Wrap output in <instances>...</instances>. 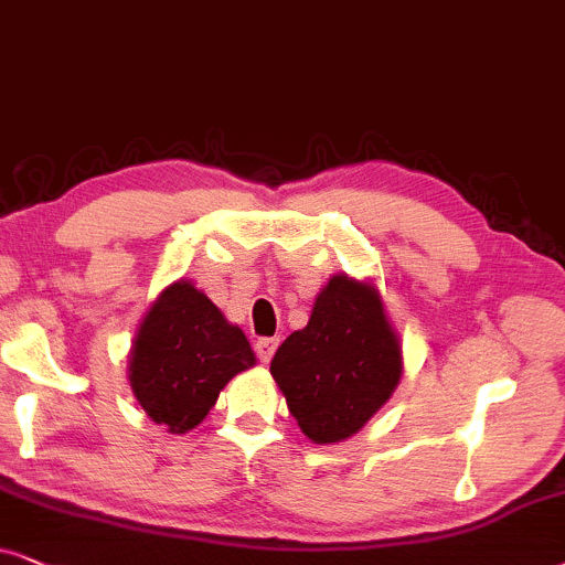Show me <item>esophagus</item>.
I'll list each match as a JSON object with an SVG mask.
<instances>
[{
	"mask_svg": "<svg viewBox=\"0 0 565 565\" xmlns=\"http://www.w3.org/2000/svg\"><path fill=\"white\" fill-rule=\"evenodd\" d=\"M276 349H278V338H258V341H255V353H258L263 364H268V361L274 359Z\"/></svg>",
	"mask_w": 565,
	"mask_h": 565,
	"instance_id": "34e87169",
	"label": "esophagus"
}]
</instances>
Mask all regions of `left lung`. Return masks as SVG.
Wrapping results in <instances>:
<instances>
[{"instance_id":"left-lung-1","label":"left lung","mask_w":565,"mask_h":565,"mask_svg":"<svg viewBox=\"0 0 565 565\" xmlns=\"http://www.w3.org/2000/svg\"><path fill=\"white\" fill-rule=\"evenodd\" d=\"M289 413L315 445L359 431L395 393L403 349L377 287L338 274L315 299L310 322L270 361Z\"/></svg>"}]
</instances>
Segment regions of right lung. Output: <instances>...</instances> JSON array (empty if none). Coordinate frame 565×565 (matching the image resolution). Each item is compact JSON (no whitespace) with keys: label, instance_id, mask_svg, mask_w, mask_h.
Masks as SVG:
<instances>
[{"label":"right lung","instance_id":"1","mask_svg":"<svg viewBox=\"0 0 565 565\" xmlns=\"http://www.w3.org/2000/svg\"><path fill=\"white\" fill-rule=\"evenodd\" d=\"M255 353L237 326L191 281H175L141 320L129 356V382L141 408L170 434L191 431L214 408Z\"/></svg>","mask_w":565,"mask_h":565}]
</instances>
